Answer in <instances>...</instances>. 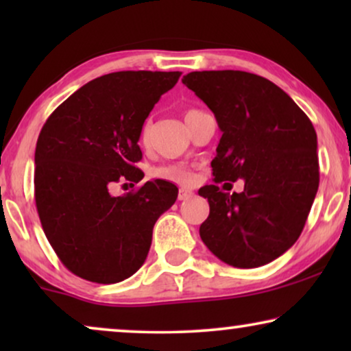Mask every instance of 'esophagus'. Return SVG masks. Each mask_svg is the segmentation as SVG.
Listing matches in <instances>:
<instances>
[{
	"label": "esophagus",
	"instance_id": "1",
	"mask_svg": "<svg viewBox=\"0 0 351 351\" xmlns=\"http://www.w3.org/2000/svg\"><path fill=\"white\" fill-rule=\"evenodd\" d=\"M191 196H193V191L191 190H189V189L179 190V201H186V199H190Z\"/></svg>",
	"mask_w": 351,
	"mask_h": 351
}]
</instances>
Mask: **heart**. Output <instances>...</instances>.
<instances>
[{"label":"heart","instance_id":"b5f03b06","mask_svg":"<svg viewBox=\"0 0 351 351\" xmlns=\"http://www.w3.org/2000/svg\"><path fill=\"white\" fill-rule=\"evenodd\" d=\"M193 112H196V110H189L186 114ZM148 134H150V124L143 123V126L141 129L142 143L148 142ZM152 176L156 177V179L174 182V184H190V182L193 180V172H191L190 167L185 165H165V166L155 167V169H152Z\"/></svg>","mask_w":351,"mask_h":351}]
</instances>
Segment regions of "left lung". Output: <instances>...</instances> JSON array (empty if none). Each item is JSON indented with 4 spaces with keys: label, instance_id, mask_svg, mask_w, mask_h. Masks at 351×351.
<instances>
[{
    "label": "left lung",
    "instance_id": "obj_1",
    "mask_svg": "<svg viewBox=\"0 0 351 351\" xmlns=\"http://www.w3.org/2000/svg\"><path fill=\"white\" fill-rule=\"evenodd\" d=\"M182 83L213 110L222 131L210 162L214 182L244 180L241 193L199 189L210 209L199 237L232 267L270 263L299 239L318 191L313 124L285 90L258 75L191 71Z\"/></svg>",
    "mask_w": 351,
    "mask_h": 351
}]
</instances>
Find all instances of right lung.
Listing matches in <instances>:
<instances>
[{
  "label": "right lung",
  "mask_w": 351,
  "mask_h": 351,
  "mask_svg": "<svg viewBox=\"0 0 351 351\" xmlns=\"http://www.w3.org/2000/svg\"><path fill=\"white\" fill-rule=\"evenodd\" d=\"M180 71H117L89 81L57 107L35 150V201L57 257L83 280L113 285L145 262L160 215L176 203L171 182L148 180L113 196L143 172L141 129Z\"/></svg>",
  "instance_id": "obj_1"
}]
</instances>
